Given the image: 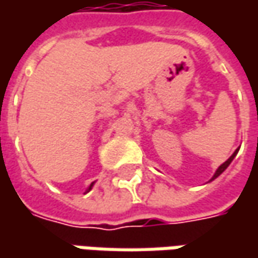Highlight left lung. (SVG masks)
Wrapping results in <instances>:
<instances>
[{
  "instance_id": "obj_1",
  "label": "left lung",
  "mask_w": 258,
  "mask_h": 258,
  "mask_svg": "<svg viewBox=\"0 0 258 258\" xmlns=\"http://www.w3.org/2000/svg\"><path fill=\"white\" fill-rule=\"evenodd\" d=\"M238 149H240V148H238ZM238 149H235V151H234V154L231 155V156H230V158H228V159H227V161H225L223 165H220V166H218V169L215 171V173L213 175V178H211V179H210L208 182H211V181H214L215 178H218V176H220V175H221V173H223L224 171H225V169L228 168V165L233 162V159L235 158V155L238 154Z\"/></svg>"
}]
</instances>
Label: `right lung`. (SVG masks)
Wrapping results in <instances>:
<instances>
[{
  "label": "right lung",
  "instance_id": "add662e5",
  "mask_svg": "<svg viewBox=\"0 0 258 258\" xmlns=\"http://www.w3.org/2000/svg\"><path fill=\"white\" fill-rule=\"evenodd\" d=\"M93 185H94V182L90 183V185H89V188H87V189H86V192H89V191H90V189H92V188H93Z\"/></svg>",
  "mask_w": 258,
  "mask_h": 258
}]
</instances>
